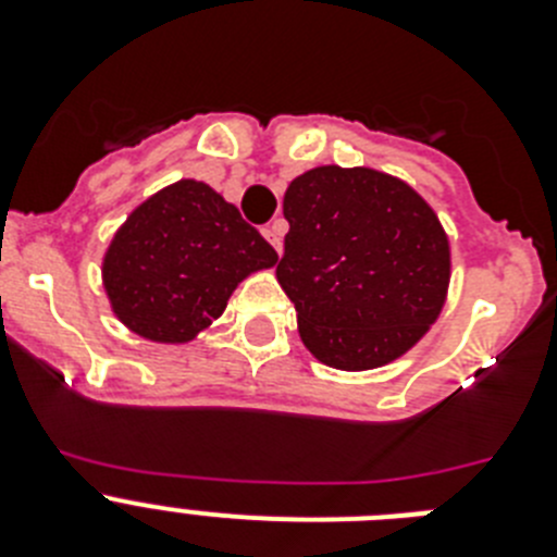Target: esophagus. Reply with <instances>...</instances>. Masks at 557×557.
<instances>
[{
	"label": "esophagus",
	"instance_id": "34e87169",
	"mask_svg": "<svg viewBox=\"0 0 557 557\" xmlns=\"http://www.w3.org/2000/svg\"><path fill=\"white\" fill-rule=\"evenodd\" d=\"M262 234H264V239H268L270 245H273L275 248V253H282V234H284V228L278 223H273V225H264L262 228Z\"/></svg>",
	"mask_w": 557,
	"mask_h": 557
}]
</instances>
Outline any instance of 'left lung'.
Instances as JSON below:
<instances>
[{"mask_svg": "<svg viewBox=\"0 0 557 557\" xmlns=\"http://www.w3.org/2000/svg\"><path fill=\"white\" fill-rule=\"evenodd\" d=\"M284 218L275 278L321 362L371 371L430 332L449 289V236L412 186L368 166H314L284 191Z\"/></svg>", "mask_w": 557, "mask_h": 557, "instance_id": "8db88e82", "label": "left lung"}]
</instances>
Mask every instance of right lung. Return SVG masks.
Masks as SVG:
<instances>
[{"instance_id":"obj_1","label":"right lung","mask_w":557,"mask_h":557,"mask_svg":"<svg viewBox=\"0 0 557 557\" xmlns=\"http://www.w3.org/2000/svg\"><path fill=\"white\" fill-rule=\"evenodd\" d=\"M278 262L234 203L184 178L136 206L102 259L113 314L152 343H189L223 314L236 284Z\"/></svg>"}]
</instances>
